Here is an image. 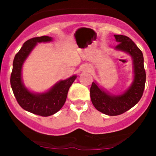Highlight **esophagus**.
<instances>
[{"mask_svg": "<svg viewBox=\"0 0 156 156\" xmlns=\"http://www.w3.org/2000/svg\"><path fill=\"white\" fill-rule=\"evenodd\" d=\"M88 69H89V68H87V67H84L83 68V69H85V70H88Z\"/></svg>", "mask_w": 156, "mask_h": 156, "instance_id": "1", "label": "esophagus"}]
</instances>
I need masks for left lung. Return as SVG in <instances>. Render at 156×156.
Segmentation results:
<instances>
[{"label": "left lung", "instance_id": "left-lung-1", "mask_svg": "<svg viewBox=\"0 0 156 156\" xmlns=\"http://www.w3.org/2000/svg\"><path fill=\"white\" fill-rule=\"evenodd\" d=\"M114 37L119 43L116 49L129 53L133 58L134 80L130 88L124 94L118 96L107 94L92 82L90 88L92 104L97 110L109 116L119 115L133 108L143 95L146 81L142 52L129 37L123 35H114Z\"/></svg>", "mask_w": 156, "mask_h": 156}]
</instances>
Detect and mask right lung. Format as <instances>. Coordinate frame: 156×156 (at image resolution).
I'll list each match as a JSON object with an SVG mask.
<instances>
[{"label": "right lung", "mask_w": 156, "mask_h": 156, "mask_svg": "<svg viewBox=\"0 0 156 156\" xmlns=\"http://www.w3.org/2000/svg\"><path fill=\"white\" fill-rule=\"evenodd\" d=\"M51 40V37L47 36L34 37L27 40L15 55L10 78L11 87L18 104L27 112L42 117L53 115L62 108L67 99L69 87L76 78V76H73L68 79L61 80L51 90L42 94H34L23 86L21 71L24 61L37 42Z\"/></svg>", "instance_id": "1"}]
</instances>
